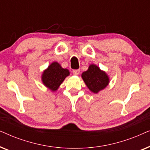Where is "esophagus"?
Instances as JSON below:
<instances>
[{"mask_svg": "<svg viewBox=\"0 0 150 150\" xmlns=\"http://www.w3.org/2000/svg\"><path fill=\"white\" fill-rule=\"evenodd\" d=\"M73 74L74 75H76V76H77V75H79V74H80V69H76V70H73Z\"/></svg>", "mask_w": 150, "mask_h": 150, "instance_id": "obj_1", "label": "esophagus"}]
</instances>
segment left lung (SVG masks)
<instances>
[{
    "label": "left lung",
    "instance_id": "obj_1",
    "mask_svg": "<svg viewBox=\"0 0 150 150\" xmlns=\"http://www.w3.org/2000/svg\"><path fill=\"white\" fill-rule=\"evenodd\" d=\"M81 76L87 87L94 93H98L106 88L110 82L107 74L94 64L90 65L87 70L82 74Z\"/></svg>",
    "mask_w": 150,
    "mask_h": 150
}]
</instances>
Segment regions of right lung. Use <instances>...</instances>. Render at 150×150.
<instances>
[{
  "label": "right lung",
  "instance_id": "1",
  "mask_svg": "<svg viewBox=\"0 0 150 150\" xmlns=\"http://www.w3.org/2000/svg\"><path fill=\"white\" fill-rule=\"evenodd\" d=\"M69 75L68 69L63 68L59 63L54 61L43 71L42 81L47 88L52 91H55Z\"/></svg>",
  "mask_w": 150,
  "mask_h": 150
}]
</instances>
